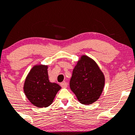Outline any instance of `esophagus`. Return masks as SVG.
Here are the masks:
<instances>
[{
    "label": "esophagus",
    "instance_id": "34e87169",
    "mask_svg": "<svg viewBox=\"0 0 135 135\" xmlns=\"http://www.w3.org/2000/svg\"><path fill=\"white\" fill-rule=\"evenodd\" d=\"M60 86H61V87L63 88H67L68 84L65 83V82H64V83H61V84H60Z\"/></svg>",
    "mask_w": 135,
    "mask_h": 135
}]
</instances>
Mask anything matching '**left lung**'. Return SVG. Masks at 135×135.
Masks as SVG:
<instances>
[{
	"instance_id": "8db88e82",
	"label": "left lung",
	"mask_w": 135,
	"mask_h": 135,
	"mask_svg": "<svg viewBox=\"0 0 135 135\" xmlns=\"http://www.w3.org/2000/svg\"><path fill=\"white\" fill-rule=\"evenodd\" d=\"M105 83L104 74L93 59L80 56L72 72L70 87L77 100L83 105L97 102L103 92Z\"/></svg>"
}]
</instances>
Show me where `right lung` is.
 Instances as JSON below:
<instances>
[{
    "mask_svg": "<svg viewBox=\"0 0 135 135\" xmlns=\"http://www.w3.org/2000/svg\"><path fill=\"white\" fill-rule=\"evenodd\" d=\"M47 69V65H34L23 84L26 97L32 105L38 108H46L51 105L58 91L61 88L58 84L49 81Z\"/></svg>",
    "mask_w": 135,
    "mask_h": 135,
    "instance_id": "add662e5",
    "label": "right lung"
}]
</instances>
